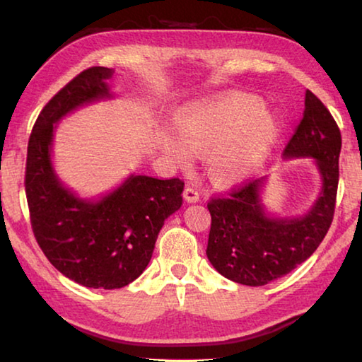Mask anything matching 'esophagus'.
Returning <instances> with one entry per match:
<instances>
[{
    "instance_id": "obj_1",
    "label": "esophagus",
    "mask_w": 362,
    "mask_h": 362,
    "mask_svg": "<svg viewBox=\"0 0 362 362\" xmlns=\"http://www.w3.org/2000/svg\"><path fill=\"white\" fill-rule=\"evenodd\" d=\"M183 198H185L187 203H198V201H199V193L196 192L194 188L187 187L185 189H183Z\"/></svg>"
}]
</instances>
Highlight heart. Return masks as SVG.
<instances>
[{
	"instance_id": "obj_1",
	"label": "heart",
	"mask_w": 362,
	"mask_h": 362,
	"mask_svg": "<svg viewBox=\"0 0 362 362\" xmlns=\"http://www.w3.org/2000/svg\"><path fill=\"white\" fill-rule=\"evenodd\" d=\"M174 132L163 134L161 150L182 169L204 155L209 179L230 188L247 182L272 155L281 122L255 95L228 93L188 105L177 115Z\"/></svg>"
}]
</instances>
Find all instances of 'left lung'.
<instances>
[{"instance_id":"1","label":"left lung","mask_w":362,"mask_h":362,"mask_svg":"<svg viewBox=\"0 0 362 362\" xmlns=\"http://www.w3.org/2000/svg\"><path fill=\"white\" fill-rule=\"evenodd\" d=\"M340 129L317 97L306 90L303 118L283 151L284 159H315L321 189L303 216L279 217L263 204L267 177L252 180L228 198L207 204L212 223L206 255L226 279L265 286L291 273L315 252L334 218Z\"/></svg>"}]
</instances>
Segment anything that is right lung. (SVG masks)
Listing matches in <instances>:
<instances>
[{"label": "right lung", "instance_id": "obj_1", "mask_svg": "<svg viewBox=\"0 0 362 362\" xmlns=\"http://www.w3.org/2000/svg\"><path fill=\"white\" fill-rule=\"evenodd\" d=\"M112 69L90 66L49 100L28 140L25 192L32 228L47 260L75 283L119 289L148 265L164 220L182 206L183 182L131 174L100 194L83 198L65 187L52 164L54 132L75 110L113 99Z\"/></svg>", "mask_w": 362, "mask_h": 362}]
</instances>
